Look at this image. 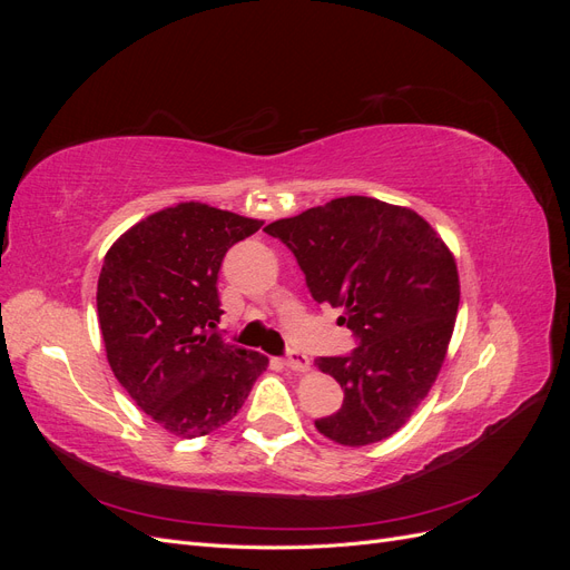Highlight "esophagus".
I'll return each mask as SVG.
<instances>
[{"label": "esophagus", "mask_w": 570, "mask_h": 570, "mask_svg": "<svg viewBox=\"0 0 570 570\" xmlns=\"http://www.w3.org/2000/svg\"><path fill=\"white\" fill-rule=\"evenodd\" d=\"M285 366L295 373H304V371H308V366H312V361H308V356L302 352H289L285 356Z\"/></svg>", "instance_id": "obj_1"}]
</instances>
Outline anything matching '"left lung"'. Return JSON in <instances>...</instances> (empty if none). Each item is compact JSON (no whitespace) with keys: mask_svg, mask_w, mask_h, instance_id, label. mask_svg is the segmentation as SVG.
Listing matches in <instances>:
<instances>
[{"mask_svg":"<svg viewBox=\"0 0 570 570\" xmlns=\"http://www.w3.org/2000/svg\"><path fill=\"white\" fill-rule=\"evenodd\" d=\"M297 256L318 304L342 308L356 335L350 356L316 366L344 390L342 409L318 433L344 446L394 435L438 381L459 312L454 254L406 206L337 197L264 228Z\"/></svg>","mask_w":570,"mask_h":570,"instance_id":"1","label":"left lung"}]
</instances>
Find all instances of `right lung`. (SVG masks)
Masks as SVG:
<instances>
[{
  "mask_svg": "<svg viewBox=\"0 0 570 570\" xmlns=\"http://www.w3.org/2000/svg\"><path fill=\"white\" fill-rule=\"evenodd\" d=\"M264 220L180 202L135 223L101 264L97 314L109 366L168 433H214L243 409L268 358L212 333L226 252Z\"/></svg>",
  "mask_w": 570,
  "mask_h": 570,
  "instance_id": "right-lung-1",
  "label": "right lung"
}]
</instances>
